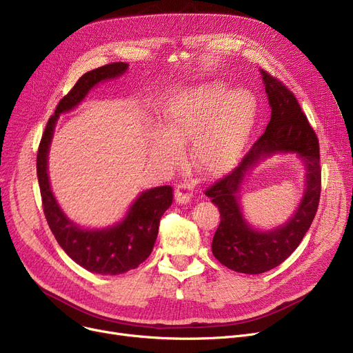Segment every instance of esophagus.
Instances as JSON below:
<instances>
[{
    "label": "esophagus",
    "instance_id": "1",
    "mask_svg": "<svg viewBox=\"0 0 353 353\" xmlns=\"http://www.w3.org/2000/svg\"><path fill=\"white\" fill-rule=\"evenodd\" d=\"M174 199L179 205H186L192 199V186L188 183H180L174 190Z\"/></svg>",
    "mask_w": 353,
    "mask_h": 353
}]
</instances>
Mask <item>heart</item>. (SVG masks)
Segmentation results:
<instances>
[{
	"label": "heart",
	"instance_id": "obj_1",
	"mask_svg": "<svg viewBox=\"0 0 353 353\" xmlns=\"http://www.w3.org/2000/svg\"><path fill=\"white\" fill-rule=\"evenodd\" d=\"M257 114L254 96L246 88L206 81L181 92L163 119V132L152 137V156L167 165L181 157L180 145L192 139L190 157L203 173L225 172L242 156Z\"/></svg>",
	"mask_w": 353,
	"mask_h": 353
}]
</instances>
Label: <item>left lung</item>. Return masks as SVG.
Returning <instances> with one entry per match:
<instances>
[{"mask_svg": "<svg viewBox=\"0 0 353 353\" xmlns=\"http://www.w3.org/2000/svg\"><path fill=\"white\" fill-rule=\"evenodd\" d=\"M261 72L272 107L270 121L239 165L205 192L220 212L212 252L221 265L246 274L279 266L301 245L318 212L322 181L319 140L298 100L281 80L263 70ZM276 152H296L303 159L308 170L307 189L290 221L270 232H259L248 226L238 206L239 186L249 168Z\"/></svg>", "mask_w": 353, "mask_h": 353, "instance_id": "1", "label": "left lung"}]
</instances>
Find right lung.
Wrapping results in <instances>:
<instances>
[{"label": "right lung", "instance_id": "obj_1", "mask_svg": "<svg viewBox=\"0 0 353 353\" xmlns=\"http://www.w3.org/2000/svg\"><path fill=\"white\" fill-rule=\"evenodd\" d=\"M127 67V63H111L83 74L48 119L37 154V177L40 183L43 210L55 240L77 265L100 274L125 273L136 269L150 256L157 239L160 219L173 203V189L160 186L143 192L124 220L113 228L80 229L63 213L51 192L47 173L48 148L60 114L79 105L87 92L100 81L120 77Z\"/></svg>", "mask_w": 353, "mask_h": 353}]
</instances>
